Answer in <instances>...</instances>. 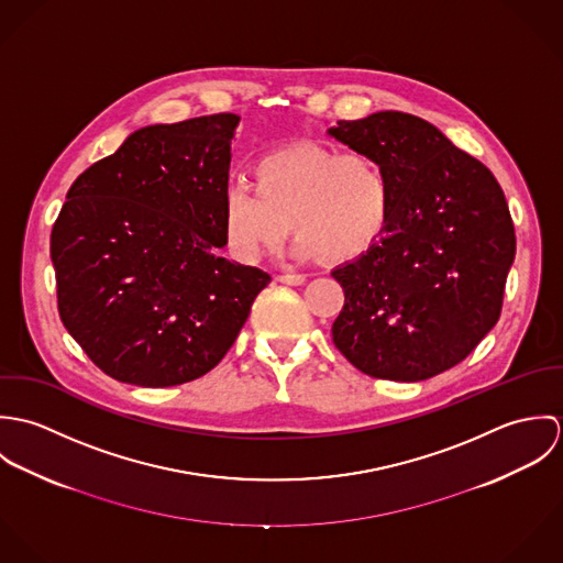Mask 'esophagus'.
Wrapping results in <instances>:
<instances>
[{"label": "esophagus", "mask_w": 563, "mask_h": 563, "mask_svg": "<svg viewBox=\"0 0 563 563\" xmlns=\"http://www.w3.org/2000/svg\"><path fill=\"white\" fill-rule=\"evenodd\" d=\"M277 282L288 284V286H303L306 284V275H301V273H286V275H279Z\"/></svg>", "instance_id": "obj_1"}]
</instances>
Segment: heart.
I'll return each mask as SVG.
<instances>
[{"label": "heart", "instance_id": "1", "mask_svg": "<svg viewBox=\"0 0 563 563\" xmlns=\"http://www.w3.org/2000/svg\"><path fill=\"white\" fill-rule=\"evenodd\" d=\"M393 181L386 166L364 154L324 145H295L255 162L253 188L223 192V234L242 262H255L288 232L292 253L346 262L377 241L390 219Z\"/></svg>", "mask_w": 563, "mask_h": 563}]
</instances>
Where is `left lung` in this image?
I'll return each instance as SVG.
<instances>
[{
	"label": "left lung",
	"instance_id": "8db88e82",
	"mask_svg": "<svg viewBox=\"0 0 563 563\" xmlns=\"http://www.w3.org/2000/svg\"><path fill=\"white\" fill-rule=\"evenodd\" d=\"M327 134L382 162L393 181L382 236L331 271L344 290L333 344L377 379L422 382L453 368L498 321L516 255L496 177L399 110L338 121Z\"/></svg>",
	"mask_w": 563,
	"mask_h": 563
}]
</instances>
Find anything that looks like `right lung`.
I'll return each mask as SVG.
<instances>
[{
    "label": "right lung",
    "instance_id": "1",
    "mask_svg": "<svg viewBox=\"0 0 563 563\" xmlns=\"http://www.w3.org/2000/svg\"><path fill=\"white\" fill-rule=\"evenodd\" d=\"M239 114L132 132L86 168L52 230L58 312L112 379L168 388L212 371L271 275L219 255Z\"/></svg>",
    "mask_w": 563,
    "mask_h": 563
}]
</instances>
